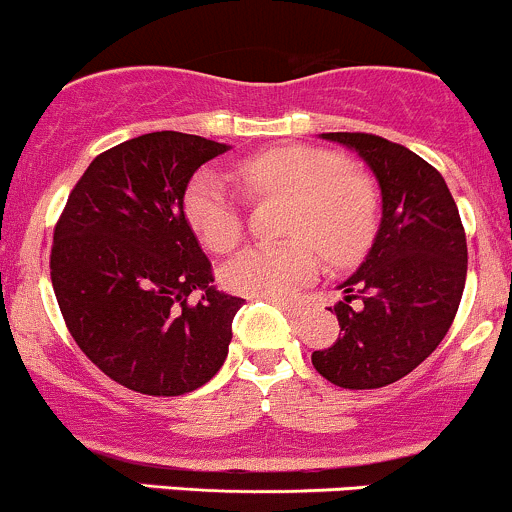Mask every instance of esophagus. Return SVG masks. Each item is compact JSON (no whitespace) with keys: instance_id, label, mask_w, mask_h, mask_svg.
Instances as JSON below:
<instances>
[{"instance_id":"34e87169","label":"esophagus","mask_w":512,"mask_h":512,"mask_svg":"<svg viewBox=\"0 0 512 512\" xmlns=\"http://www.w3.org/2000/svg\"><path fill=\"white\" fill-rule=\"evenodd\" d=\"M274 304H276V306H279V309H281V311H284V314H289V316H301V311H304V309H301V306H299V304H294V301H284V299H276V301H274Z\"/></svg>"}]
</instances>
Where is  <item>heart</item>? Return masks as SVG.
Here are the masks:
<instances>
[{
	"mask_svg": "<svg viewBox=\"0 0 512 512\" xmlns=\"http://www.w3.org/2000/svg\"><path fill=\"white\" fill-rule=\"evenodd\" d=\"M238 178L251 193L291 196L286 233L294 238L256 243L236 253L221 274L236 294L286 299L319 271V246L326 259L344 264L372 241L374 191L329 150L309 145L261 150L238 163ZM183 213L198 241L211 251H231L243 233L241 203L213 170H201L188 183Z\"/></svg>",
	"mask_w": 512,
	"mask_h": 512,
	"instance_id": "heart-1",
	"label": "heart"
}]
</instances>
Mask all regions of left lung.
I'll use <instances>...</instances> for the list:
<instances>
[{
	"label": "left lung",
	"instance_id": "1",
	"mask_svg": "<svg viewBox=\"0 0 512 512\" xmlns=\"http://www.w3.org/2000/svg\"><path fill=\"white\" fill-rule=\"evenodd\" d=\"M354 150L382 196L377 236L359 269L337 286L342 334L311 354L344 389H377L420 367L445 339L467 276V243L445 178L427 160L369 133H321ZM352 300H359L357 307Z\"/></svg>",
	"mask_w": 512,
	"mask_h": 512
}]
</instances>
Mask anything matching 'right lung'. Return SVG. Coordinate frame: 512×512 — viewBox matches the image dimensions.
Instances as JSON below:
<instances>
[{
    "label": "right lung",
    "mask_w": 512,
    "mask_h": 512,
    "mask_svg": "<svg viewBox=\"0 0 512 512\" xmlns=\"http://www.w3.org/2000/svg\"><path fill=\"white\" fill-rule=\"evenodd\" d=\"M231 145L160 133L97 155L55 226L52 289L77 347L123 387L178 397L223 367L243 299L213 286L183 213L193 173ZM202 291L198 305L187 296Z\"/></svg>",
    "instance_id": "add662e5"
}]
</instances>
